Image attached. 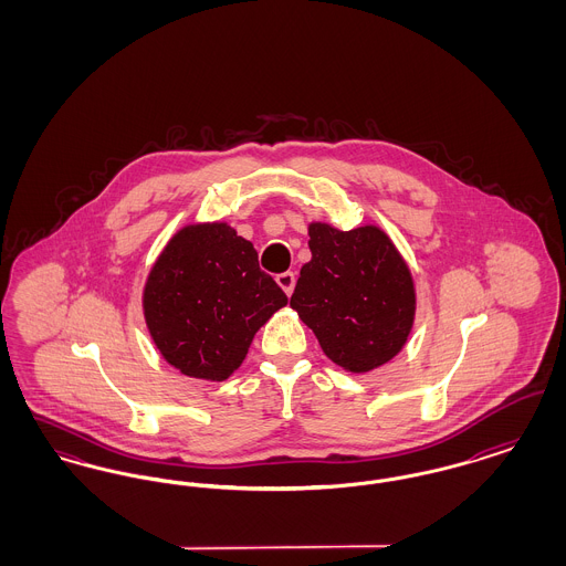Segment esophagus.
Listing matches in <instances>:
<instances>
[{
	"label": "esophagus",
	"instance_id": "esophagus-1",
	"mask_svg": "<svg viewBox=\"0 0 566 566\" xmlns=\"http://www.w3.org/2000/svg\"><path fill=\"white\" fill-rule=\"evenodd\" d=\"M275 282L280 284V289L286 293V295H293V291H295V273L293 271H284V273H280L277 277H275Z\"/></svg>",
	"mask_w": 566,
	"mask_h": 566
}]
</instances>
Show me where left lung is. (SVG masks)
<instances>
[{"mask_svg": "<svg viewBox=\"0 0 566 566\" xmlns=\"http://www.w3.org/2000/svg\"><path fill=\"white\" fill-rule=\"evenodd\" d=\"M312 261L301 268L291 307L324 354L352 374H365L397 356L416 314L409 268L377 227L339 231L310 224Z\"/></svg>", "mask_w": 566, "mask_h": 566, "instance_id": "8db88e82", "label": "left lung"}]
</instances>
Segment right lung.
Instances as JSON below:
<instances>
[{
	"label": "right lung",
	"instance_id": "add662e5",
	"mask_svg": "<svg viewBox=\"0 0 566 566\" xmlns=\"http://www.w3.org/2000/svg\"><path fill=\"white\" fill-rule=\"evenodd\" d=\"M286 303L254 245L224 222L178 231L144 289V316L163 358L212 381L242 365L254 333Z\"/></svg>",
	"mask_w": 566,
	"mask_h": 566
}]
</instances>
